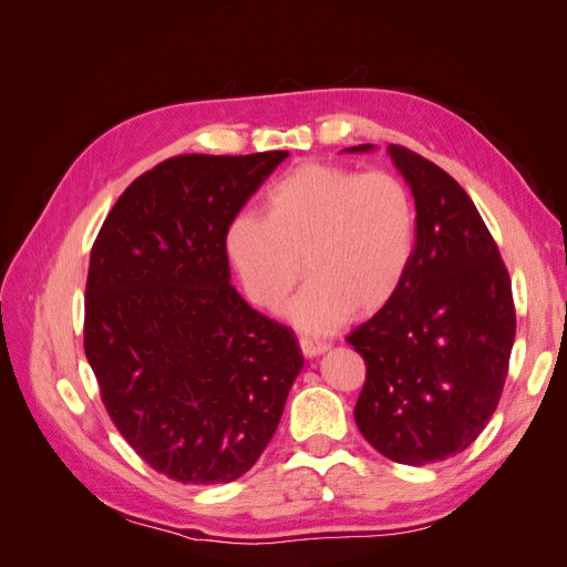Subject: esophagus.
Wrapping results in <instances>:
<instances>
[{
    "label": "esophagus",
    "mask_w": 567,
    "mask_h": 567,
    "mask_svg": "<svg viewBox=\"0 0 567 567\" xmlns=\"http://www.w3.org/2000/svg\"><path fill=\"white\" fill-rule=\"evenodd\" d=\"M331 346L329 342H321V340H312V338H302L300 340V350H302V354L305 357H319V354H323L326 350H329Z\"/></svg>",
    "instance_id": "1"
}]
</instances>
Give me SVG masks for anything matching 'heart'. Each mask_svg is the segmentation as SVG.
Returning a JSON list of instances; mask_svg holds the SVG:
<instances>
[{
    "label": "heart",
    "instance_id": "obj_1",
    "mask_svg": "<svg viewBox=\"0 0 567 567\" xmlns=\"http://www.w3.org/2000/svg\"><path fill=\"white\" fill-rule=\"evenodd\" d=\"M416 205L390 173L307 163L274 184L262 217L238 213L225 250L246 298L279 312L302 271L310 284L288 317L302 333H331L398 296L416 252ZM303 265L300 266L299 262Z\"/></svg>",
    "mask_w": 567,
    "mask_h": 567
}]
</instances>
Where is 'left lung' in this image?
<instances>
[{
  "label": "left lung",
  "instance_id": "8db88e82",
  "mask_svg": "<svg viewBox=\"0 0 567 567\" xmlns=\"http://www.w3.org/2000/svg\"><path fill=\"white\" fill-rule=\"evenodd\" d=\"M388 153L416 203V252L398 296L348 336L367 364L354 421L390 461L425 466L466 450L492 419L516 310L471 196L419 153L394 144Z\"/></svg>",
  "mask_w": 567,
  "mask_h": 567
}]
</instances>
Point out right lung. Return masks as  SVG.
<instances>
[{
  "label": "right lung",
  "mask_w": 567,
  "mask_h": 567,
  "mask_svg": "<svg viewBox=\"0 0 567 567\" xmlns=\"http://www.w3.org/2000/svg\"><path fill=\"white\" fill-rule=\"evenodd\" d=\"M286 158H169L125 188L94 241L84 354L120 435L177 483L250 471L305 364L293 331L229 284L225 250L229 221Z\"/></svg>",
  "instance_id": "1"
}]
</instances>
